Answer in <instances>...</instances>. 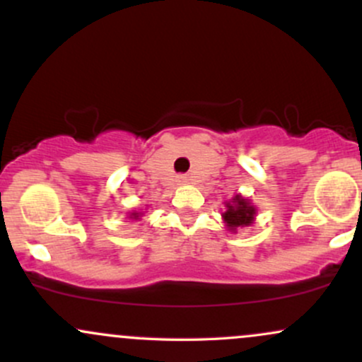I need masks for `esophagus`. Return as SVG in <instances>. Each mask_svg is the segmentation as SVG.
<instances>
[{
    "instance_id": "esophagus-1",
    "label": "esophagus",
    "mask_w": 362,
    "mask_h": 362,
    "mask_svg": "<svg viewBox=\"0 0 362 362\" xmlns=\"http://www.w3.org/2000/svg\"><path fill=\"white\" fill-rule=\"evenodd\" d=\"M188 181V176H177V182H180V185H186Z\"/></svg>"
}]
</instances>
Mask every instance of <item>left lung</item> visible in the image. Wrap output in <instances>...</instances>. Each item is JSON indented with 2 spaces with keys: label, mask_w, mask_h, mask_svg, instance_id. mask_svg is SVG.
Listing matches in <instances>:
<instances>
[{
  "label": "left lung",
  "mask_w": 362,
  "mask_h": 362,
  "mask_svg": "<svg viewBox=\"0 0 362 362\" xmlns=\"http://www.w3.org/2000/svg\"><path fill=\"white\" fill-rule=\"evenodd\" d=\"M224 205H226V211L221 216H223V221L229 233H236L240 228H248L254 224L257 209H255V205H252L248 198L238 193L231 200L224 202Z\"/></svg>",
  "instance_id": "obj_1"
}]
</instances>
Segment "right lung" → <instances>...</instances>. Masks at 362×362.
I'll use <instances>...</instances> for the list:
<instances>
[{
  "label": "right lung",
  "instance_id": "1",
  "mask_svg": "<svg viewBox=\"0 0 362 362\" xmlns=\"http://www.w3.org/2000/svg\"><path fill=\"white\" fill-rule=\"evenodd\" d=\"M141 216H143V212H138V211H133V212H129V219H133V221H138V219H141Z\"/></svg>",
  "mask_w": 362,
  "mask_h": 362
}]
</instances>
